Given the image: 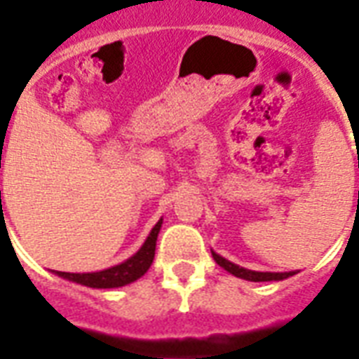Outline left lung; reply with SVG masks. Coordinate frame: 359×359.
Returning <instances> with one entry per match:
<instances>
[{"label": "left lung", "instance_id": "obj_1", "mask_svg": "<svg viewBox=\"0 0 359 359\" xmlns=\"http://www.w3.org/2000/svg\"><path fill=\"white\" fill-rule=\"evenodd\" d=\"M212 257H214V261L218 262L219 266L224 268V270H227V272L236 276V278L245 279V281H281V279H287L290 278V276L298 273L296 270L294 272H255V270H248V268H242L238 266V264H235V262L227 261L225 257L218 255L216 251H212Z\"/></svg>", "mask_w": 359, "mask_h": 359}]
</instances>
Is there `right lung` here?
Here are the masks:
<instances>
[{
    "label": "right lung",
    "mask_w": 359,
    "mask_h": 359,
    "mask_svg": "<svg viewBox=\"0 0 359 359\" xmlns=\"http://www.w3.org/2000/svg\"><path fill=\"white\" fill-rule=\"evenodd\" d=\"M162 222L160 218L156 225L152 227L147 240L143 242L140 250L135 251L134 255L123 261L121 264H115L111 268L100 270V272H87V273H70V272H55V276L63 279H69L72 283L86 285L91 289H117L124 285L134 283L135 279H140L143 273L151 268L154 261V250H156V238L158 233L162 229Z\"/></svg>",
    "instance_id": "1"
}]
</instances>
